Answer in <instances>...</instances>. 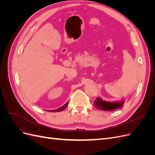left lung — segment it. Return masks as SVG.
I'll use <instances>...</instances> for the list:
<instances>
[{
  "mask_svg": "<svg viewBox=\"0 0 155 155\" xmlns=\"http://www.w3.org/2000/svg\"><path fill=\"white\" fill-rule=\"evenodd\" d=\"M95 107L98 109L107 110V111H113L117 109H120L123 107L124 101L120 103H109L103 101L100 97H97L94 103Z\"/></svg>",
  "mask_w": 155,
  "mask_h": 155,
  "instance_id": "left-lung-1",
  "label": "left lung"
}]
</instances>
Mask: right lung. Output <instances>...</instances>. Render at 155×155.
Segmentation results:
<instances>
[{
    "instance_id": "add662e5",
    "label": "right lung",
    "mask_w": 155,
    "mask_h": 155,
    "mask_svg": "<svg viewBox=\"0 0 155 155\" xmlns=\"http://www.w3.org/2000/svg\"><path fill=\"white\" fill-rule=\"evenodd\" d=\"M68 104V102H67L66 104H65L64 105H63L62 107H61L60 108H59V109H55V110H51V111H50V112H60V111H62V110H63L64 109H66V107H67Z\"/></svg>"
}]
</instances>
